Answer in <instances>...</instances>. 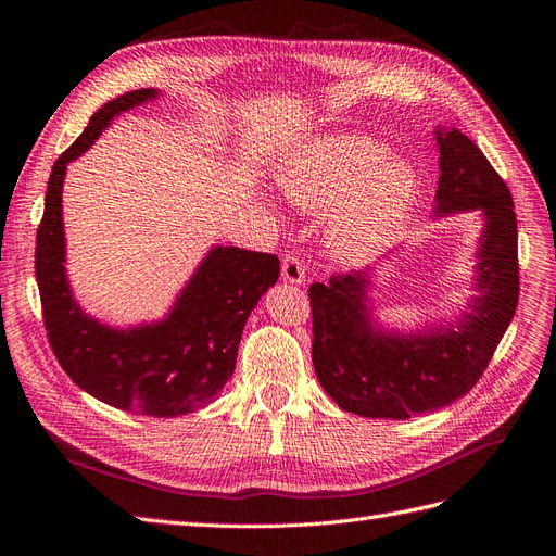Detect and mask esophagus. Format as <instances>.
<instances>
[{
    "mask_svg": "<svg viewBox=\"0 0 556 556\" xmlns=\"http://www.w3.org/2000/svg\"><path fill=\"white\" fill-rule=\"evenodd\" d=\"M304 276H306L304 262L299 260L296 252H288V255L282 257V278L292 285H299L301 280H304Z\"/></svg>",
    "mask_w": 556,
    "mask_h": 556,
    "instance_id": "esophagus-1",
    "label": "esophagus"
}]
</instances>
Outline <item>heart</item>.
I'll return each mask as SVG.
<instances>
[{"mask_svg": "<svg viewBox=\"0 0 556 556\" xmlns=\"http://www.w3.org/2000/svg\"><path fill=\"white\" fill-rule=\"evenodd\" d=\"M296 206L336 213L329 237L336 255L362 260L376 252L406 215L415 174L406 162H387V150L364 137L319 141L280 174Z\"/></svg>", "mask_w": 556, "mask_h": 556, "instance_id": "heart-1", "label": "heart"}]
</instances>
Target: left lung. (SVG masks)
<instances>
[{
  "instance_id": "obj_1",
  "label": "left lung",
  "mask_w": 556,
  "mask_h": 556,
  "mask_svg": "<svg viewBox=\"0 0 556 556\" xmlns=\"http://www.w3.org/2000/svg\"><path fill=\"white\" fill-rule=\"evenodd\" d=\"M441 150L439 213L482 211L478 290L462 325L427 336H384L368 323L362 271L331 274L308 288L313 366L348 413L408 419L450 406L473 390L506 333L519 299L513 194L482 150L459 129L435 131Z\"/></svg>"
}]
</instances>
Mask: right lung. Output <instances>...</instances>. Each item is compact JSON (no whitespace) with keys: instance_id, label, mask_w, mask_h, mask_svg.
I'll use <instances>...</instances> for the list:
<instances>
[{"instance_id":"right-lung-1","label":"right lung","mask_w":556,"mask_h":556,"mask_svg":"<svg viewBox=\"0 0 556 556\" xmlns=\"http://www.w3.org/2000/svg\"><path fill=\"white\" fill-rule=\"evenodd\" d=\"M153 97H157L155 90L141 88L106 102L58 157L37 229L35 268L46 336L64 374L113 408L176 417L206 406L220 394L237 366L245 319L260 296L276 285L280 262L268 252L213 248L160 325L115 331L76 306L62 264L66 164L86 153L117 113Z\"/></svg>"}]
</instances>
